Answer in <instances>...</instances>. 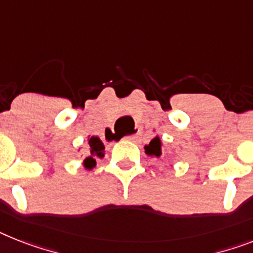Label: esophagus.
<instances>
[{"label": "esophagus", "instance_id": "esophagus-1", "mask_svg": "<svg viewBox=\"0 0 253 253\" xmlns=\"http://www.w3.org/2000/svg\"><path fill=\"white\" fill-rule=\"evenodd\" d=\"M138 133H139V129H135V130L133 131V133H131V134L125 135L124 138H125V139H133V138H134V137H135V135L138 134Z\"/></svg>", "mask_w": 253, "mask_h": 253}]
</instances>
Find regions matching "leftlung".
I'll list each match as a JSON object with an SVG mask.
<instances>
[{"label": "left lung", "instance_id": "left-lung-1", "mask_svg": "<svg viewBox=\"0 0 253 253\" xmlns=\"http://www.w3.org/2000/svg\"><path fill=\"white\" fill-rule=\"evenodd\" d=\"M145 152L147 155H154L156 156V158H159V156L162 155V141H160V138L158 135H156L155 138H152L151 141H150L149 145L145 146Z\"/></svg>", "mask_w": 253, "mask_h": 253}]
</instances>
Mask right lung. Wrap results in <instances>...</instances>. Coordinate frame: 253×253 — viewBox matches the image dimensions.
Masks as SVG:
<instances>
[{
	"mask_svg": "<svg viewBox=\"0 0 253 253\" xmlns=\"http://www.w3.org/2000/svg\"><path fill=\"white\" fill-rule=\"evenodd\" d=\"M87 155L84 160V167L86 169H93L95 167V159L97 158H103L104 156V145L101 139L93 135L87 138L86 143Z\"/></svg>",
	"mask_w": 253,
	"mask_h": 253,
	"instance_id": "add662e5",
	"label": "right lung"
}]
</instances>
